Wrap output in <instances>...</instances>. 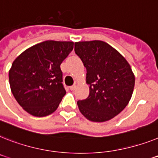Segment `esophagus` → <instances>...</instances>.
<instances>
[{
  "label": "esophagus",
  "instance_id": "1",
  "mask_svg": "<svg viewBox=\"0 0 158 158\" xmlns=\"http://www.w3.org/2000/svg\"><path fill=\"white\" fill-rule=\"evenodd\" d=\"M76 87H77L76 84H74V85H73V86L70 87V89H71V91H75V90L76 89Z\"/></svg>",
  "mask_w": 158,
  "mask_h": 158
}]
</instances>
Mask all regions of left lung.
<instances>
[{
    "instance_id": "left-lung-1",
    "label": "left lung",
    "mask_w": 158,
    "mask_h": 158,
    "mask_svg": "<svg viewBox=\"0 0 158 158\" xmlns=\"http://www.w3.org/2000/svg\"><path fill=\"white\" fill-rule=\"evenodd\" d=\"M75 51L87 69L86 83L89 96L77 102L87 120H109L130 101L135 75L128 61L119 51L103 41L75 42Z\"/></svg>"
}]
</instances>
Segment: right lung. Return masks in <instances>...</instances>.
I'll use <instances>...</instances> for the list:
<instances>
[{
    "instance_id": "1",
    "label": "right lung",
    "mask_w": 158,
    "mask_h": 158,
    "mask_svg": "<svg viewBox=\"0 0 158 158\" xmlns=\"http://www.w3.org/2000/svg\"><path fill=\"white\" fill-rule=\"evenodd\" d=\"M73 46V42L45 41L26 49L13 62L9 71L10 89L29 114L42 117L58 108L66 94L60 65Z\"/></svg>"
}]
</instances>
